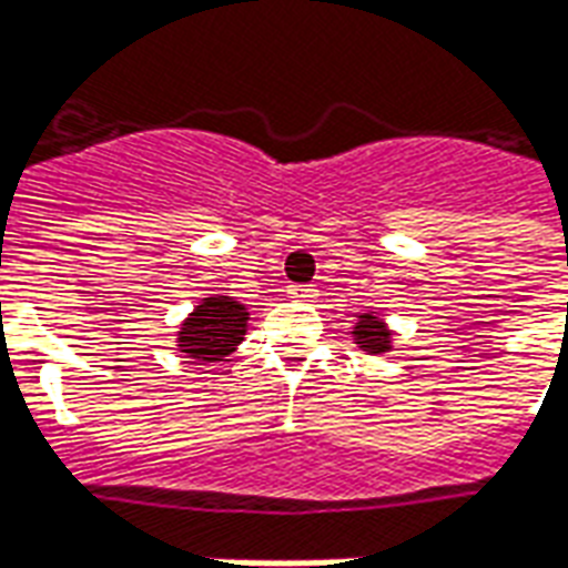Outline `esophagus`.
Listing matches in <instances>:
<instances>
[{"label": "esophagus", "mask_w": 568, "mask_h": 568, "mask_svg": "<svg viewBox=\"0 0 568 568\" xmlns=\"http://www.w3.org/2000/svg\"><path fill=\"white\" fill-rule=\"evenodd\" d=\"M288 297H295V301H313L316 288L313 285H288Z\"/></svg>", "instance_id": "esophagus-1"}]
</instances>
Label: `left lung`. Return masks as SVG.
<instances>
[{"instance_id": "left-lung-1", "label": "left lung", "mask_w": 568, "mask_h": 568, "mask_svg": "<svg viewBox=\"0 0 568 568\" xmlns=\"http://www.w3.org/2000/svg\"><path fill=\"white\" fill-rule=\"evenodd\" d=\"M353 344L368 353V356H383V353H393L395 332L389 328V322L383 316L381 310H365V313H356V322H353Z\"/></svg>"}]
</instances>
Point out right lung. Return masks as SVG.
<instances>
[{
	"label": "right lung",
	"instance_id": "right-lung-1",
	"mask_svg": "<svg viewBox=\"0 0 568 568\" xmlns=\"http://www.w3.org/2000/svg\"><path fill=\"white\" fill-rule=\"evenodd\" d=\"M246 304H240L231 295L200 297L197 307L187 313L179 332H175V349L185 358H194L200 365H212L231 356L243 344L248 332Z\"/></svg>",
	"mask_w": 568,
	"mask_h": 568
}]
</instances>
